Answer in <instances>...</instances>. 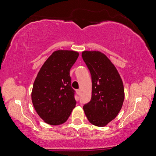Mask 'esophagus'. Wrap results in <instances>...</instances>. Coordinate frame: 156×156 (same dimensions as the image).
Segmentation results:
<instances>
[{"label":"esophagus","mask_w":156,"mask_h":156,"mask_svg":"<svg viewBox=\"0 0 156 156\" xmlns=\"http://www.w3.org/2000/svg\"><path fill=\"white\" fill-rule=\"evenodd\" d=\"M76 92H77V94L78 95L80 94V89H78V90H76Z\"/></svg>","instance_id":"34e87169"}]
</instances>
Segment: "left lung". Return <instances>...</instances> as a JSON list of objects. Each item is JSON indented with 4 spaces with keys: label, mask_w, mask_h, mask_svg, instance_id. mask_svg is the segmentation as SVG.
Wrapping results in <instances>:
<instances>
[{
    "label": "left lung",
    "mask_w": 156,
    "mask_h": 156,
    "mask_svg": "<svg viewBox=\"0 0 156 156\" xmlns=\"http://www.w3.org/2000/svg\"><path fill=\"white\" fill-rule=\"evenodd\" d=\"M82 57L91 73V99L83 109L89 122L105 126L117 116L125 99L122 79L106 55L98 51H84Z\"/></svg>",
    "instance_id": "left-lung-1"
}]
</instances>
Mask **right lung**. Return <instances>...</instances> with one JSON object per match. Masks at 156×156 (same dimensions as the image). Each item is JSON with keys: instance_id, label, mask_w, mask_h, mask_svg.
<instances>
[{"instance_id": "add662e5", "label": "right lung", "mask_w": 156, "mask_h": 156, "mask_svg": "<svg viewBox=\"0 0 156 156\" xmlns=\"http://www.w3.org/2000/svg\"><path fill=\"white\" fill-rule=\"evenodd\" d=\"M78 56V52L72 50L55 51L35 79L31 100L37 113L49 125L65 122L76 107L69 72Z\"/></svg>"}]
</instances>
